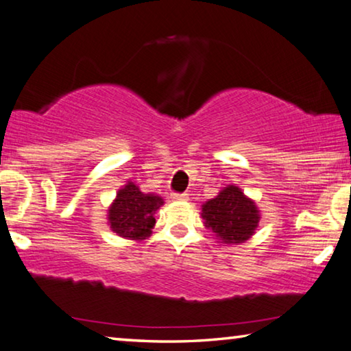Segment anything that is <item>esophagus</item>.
Here are the masks:
<instances>
[{
	"mask_svg": "<svg viewBox=\"0 0 351 351\" xmlns=\"http://www.w3.org/2000/svg\"><path fill=\"white\" fill-rule=\"evenodd\" d=\"M171 199H173V201H186L187 195L186 193H173V195H171Z\"/></svg>",
	"mask_w": 351,
	"mask_h": 351,
	"instance_id": "esophagus-1",
	"label": "esophagus"
}]
</instances>
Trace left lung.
<instances>
[{"label":"left lung","mask_w":351,"mask_h":351,"mask_svg":"<svg viewBox=\"0 0 351 351\" xmlns=\"http://www.w3.org/2000/svg\"><path fill=\"white\" fill-rule=\"evenodd\" d=\"M204 226L223 245H241L255 234L260 221V210L252 198L243 190L229 184L219 190L215 198L201 206Z\"/></svg>","instance_id":"obj_1"}]
</instances>
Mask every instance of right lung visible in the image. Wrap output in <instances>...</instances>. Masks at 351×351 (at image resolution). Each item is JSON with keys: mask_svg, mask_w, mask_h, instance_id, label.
<instances>
[{"mask_svg": "<svg viewBox=\"0 0 351 351\" xmlns=\"http://www.w3.org/2000/svg\"><path fill=\"white\" fill-rule=\"evenodd\" d=\"M162 204V197L141 192L139 186L127 181L125 186L117 190L116 198L108 207L106 219L110 229L125 240H145L156 223L154 213Z\"/></svg>", "mask_w": 351, "mask_h": 351, "instance_id": "1", "label": "right lung"}]
</instances>
